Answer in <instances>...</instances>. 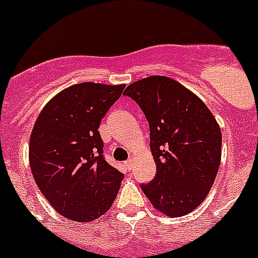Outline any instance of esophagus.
<instances>
[{
	"mask_svg": "<svg viewBox=\"0 0 258 258\" xmlns=\"http://www.w3.org/2000/svg\"><path fill=\"white\" fill-rule=\"evenodd\" d=\"M125 166H126V168H127V169H129V170H131L132 169V168H133V164H134V160H133V159H132V157H131V159H127V160L126 161H125Z\"/></svg>",
	"mask_w": 258,
	"mask_h": 258,
	"instance_id": "34e87169",
	"label": "esophagus"
}]
</instances>
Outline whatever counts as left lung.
Returning a JSON list of instances; mask_svg holds the SVG:
<instances>
[{
  "mask_svg": "<svg viewBox=\"0 0 258 258\" xmlns=\"http://www.w3.org/2000/svg\"><path fill=\"white\" fill-rule=\"evenodd\" d=\"M124 94L150 125L156 174L141 188L161 213H190L207 198L220 168L222 136L216 118L199 97L169 77H146Z\"/></svg>",
  "mask_w": 258,
  "mask_h": 258,
  "instance_id": "left-lung-1",
  "label": "left lung"
}]
</instances>
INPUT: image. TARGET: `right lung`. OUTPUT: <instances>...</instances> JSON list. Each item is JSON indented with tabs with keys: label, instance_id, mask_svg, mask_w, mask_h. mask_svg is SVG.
<instances>
[{
	"label": "right lung",
	"instance_id": "add662e5",
	"mask_svg": "<svg viewBox=\"0 0 258 258\" xmlns=\"http://www.w3.org/2000/svg\"><path fill=\"white\" fill-rule=\"evenodd\" d=\"M125 85L81 83L44 107L29 140L38 188L59 214L90 222L111 208L124 174L103 156L98 127Z\"/></svg>",
	"mask_w": 258,
	"mask_h": 258
}]
</instances>
